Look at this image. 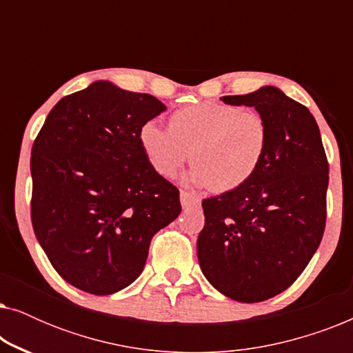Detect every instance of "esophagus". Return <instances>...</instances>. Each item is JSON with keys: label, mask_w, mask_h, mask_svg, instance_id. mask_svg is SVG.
<instances>
[{"label": "esophagus", "mask_w": 353, "mask_h": 353, "mask_svg": "<svg viewBox=\"0 0 353 353\" xmlns=\"http://www.w3.org/2000/svg\"><path fill=\"white\" fill-rule=\"evenodd\" d=\"M180 201H181L183 209H188V207H197L201 204L199 197H197L196 194H192V192H190V191H185V190L180 191Z\"/></svg>", "instance_id": "obj_1"}]
</instances>
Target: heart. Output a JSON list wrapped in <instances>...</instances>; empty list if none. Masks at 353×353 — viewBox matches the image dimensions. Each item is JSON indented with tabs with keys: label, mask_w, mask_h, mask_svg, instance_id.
I'll return each mask as SVG.
<instances>
[{
	"label": "heart",
	"mask_w": 353,
	"mask_h": 353,
	"mask_svg": "<svg viewBox=\"0 0 353 353\" xmlns=\"http://www.w3.org/2000/svg\"><path fill=\"white\" fill-rule=\"evenodd\" d=\"M139 144L149 165L170 178L188 159L186 180L215 192L244 186L267 157L270 128L263 115L241 105L205 101L185 105L168 117V128L146 122Z\"/></svg>",
	"instance_id": "1"
}]
</instances>
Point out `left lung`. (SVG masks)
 Instances as JSON below:
<instances>
[{
    "mask_svg": "<svg viewBox=\"0 0 353 353\" xmlns=\"http://www.w3.org/2000/svg\"><path fill=\"white\" fill-rule=\"evenodd\" d=\"M221 99L257 109L270 144L252 180L202 201L197 259L226 297L262 302L291 286L321 243L330 165L315 117L283 91L263 86Z\"/></svg>",
    "mask_w": 353,
    "mask_h": 353,
    "instance_id": "1",
    "label": "left lung"
}]
</instances>
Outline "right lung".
Here are the masks:
<instances>
[{
  "mask_svg": "<svg viewBox=\"0 0 353 353\" xmlns=\"http://www.w3.org/2000/svg\"><path fill=\"white\" fill-rule=\"evenodd\" d=\"M157 98L94 81L64 96L32 146L33 231L57 273L108 296L132 284L159 230L180 215V191L149 165L139 130Z\"/></svg>",
  "mask_w": 353,
  "mask_h": 353,
  "instance_id": "obj_1",
  "label": "right lung"
}]
</instances>
